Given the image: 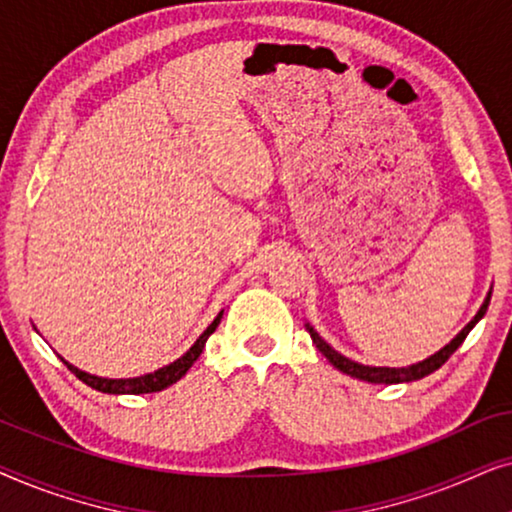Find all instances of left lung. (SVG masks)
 Here are the masks:
<instances>
[{"label": "left lung", "mask_w": 512, "mask_h": 512, "mask_svg": "<svg viewBox=\"0 0 512 512\" xmlns=\"http://www.w3.org/2000/svg\"><path fill=\"white\" fill-rule=\"evenodd\" d=\"M489 298H492V293H487L485 303H482L478 314H475V317L471 319V324H466L464 331H461V333L457 335V338H454V340L450 342V345H445L443 349H440V352L429 356V359L419 361V363H415V366H408V368H375V366H361V363H356V361H352V359H345V356L335 352V349H333L331 345H326V342L319 338V333L314 331V328H312L310 324H305V328H307V333L312 335V342H314V345H317L319 352L324 354L326 359L331 361L335 368L342 370V373L356 377V380L373 382V384L415 382V380H422V377H426V375H431L433 370H438L447 359H450V356H452L454 352H457L461 342L466 340V335L471 333V328H473L475 324H478V321H480L482 317H485V312H487V307H489Z\"/></svg>", "instance_id": "8db88e82"}]
</instances>
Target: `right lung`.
<instances>
[{
  "label": "right lung",
  "mask_w": 512,
  "mask_h": 512,
  "mask_svg": "<svg viewBox=\"0 0 512 512\" xmlns=\"http://www.w3.org/2000/svg\"><path fill=\"white\" fill-rule=\"evenodd\" d=\"M221 317H223V312H219V317H216L212 324L207 326V331L202 333L198 340H195V345L188 349V352L181 356V359H177L165 368H158L156 373H149V375H142V377H130V380H104V377H95V375L83 373V370L74 368L72 363H67L65 359H62V361H65V366L72 370V373L79 377L81 382H86L88 387L102 391V394H153V391L170 387V384H174L186 375V370L191 368L195 361H198L202 349H205L207 338L216 331V326H219Z\"/></svg>",
  "instance_id": "1"
}]
</instances>
